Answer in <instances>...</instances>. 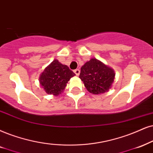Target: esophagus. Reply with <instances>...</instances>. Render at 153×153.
<instances>
[{"instance_id": "esophagus-1", "label": "esophagus", "mask_w": 153, "mask_h": 153, "mask_svg": "<svg viewBox=\"0 0 153 153\" xmlns=\"http://www.w3.org/2000/svg\"><path fill=\"white\" fill-rule=\"evenodd\" d=\"M73 72L75 73V74L77 75V76H78L79 75H80V70L79 69H75V70L73 71Z\"/></svg>"}]
</instances>
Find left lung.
Returning a JSON list of instances; mask_svg holds the SVG:
<instances>
[{
  "instance_id": "8db88e82",
  "label": "left lung",
  "mask_w": 153,
  "mask_h": 153,
  "mask_svg": "<svg viewBox=\"0 0 153 153\" xmlns=\"http://www.w3.org/2000/svg\"><path fill=\"white\" fill-rule=\"evenodd\" d=\"M79 78L84 83L87 90L94 94L107 92L114 81L113 68L97 59H91L81 67Z\"/></svg>"
}]
</instances>
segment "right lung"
Instances as JSON below:
<instances>
[{"mask_svg": "<svg viewBox=\"0 0 153 153\" xmlns=\"http://www.w3.org/2000/svg\"><path fill=\"white\" fill-rule=\"evenodd\" d=\"M75 75L66 65L54 59L40 74L39 81L46 93L59 96L64 91L68 82Z\"/></svg>", "mask_w": 153, "mask_h": 153, "instance_id": "1", "label": "right lung"}]
</instances>
